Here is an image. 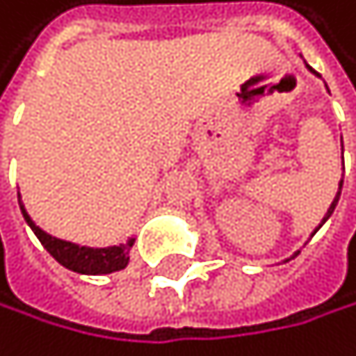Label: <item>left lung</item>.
Returning <instances> with one entry per match:
<instances>
[{
    "mask_svg": "<svg viewBox=\"0 0 356 356\" xmlns=\"http://www.w3.org/2000/svg\"><path fill=\"white\" fill-rule=\"evenodd\" d=\"M309 70H311V67H309ZM311 72H313L315 76H319V74H317L315 70H311ZM341 186H343V181H339V190H337V195H335V199H332V203H330V208H328V212H326V216H324V221H322V223H326V221H328V218H330V214H332V212H335V205H337V201H339V195H341ZM319 227H322V225H319ZM319 227H317V229H319ZM317 229H315V232H317ZM315 232H313V234H315Z\"/></svg>",
    "mask_w": 356,
    "mask_h": 356,
    "instance_id": "obj_1",
    "label": "left lung"
}]
</instances>
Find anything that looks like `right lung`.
<instances>
[{
	"label": "right lung",
	"mask_w": 356,
	"mask_h": 356,
	"mask_svg": "<svg viewBox=\"0 0 356 356\" xmlns=\"http://www.w3.org/2000/svg\"><path fill=\"white\" fill-rule=\"evenodd\" d=\"M19 208L26 218V223L30 225V229L34 234H37V238L49 252V256H52L58 265H63L65 269H72L76 273H85V275H100V273L120 271L129 265V252H131L135 238H129L127 243L113 245V247H81L76 243L49 236V234L43 232L39 225H34V221L24 208V203H21V195H19Z\"/></svg>",
	"instance_id": "1"
}]
</instances>
